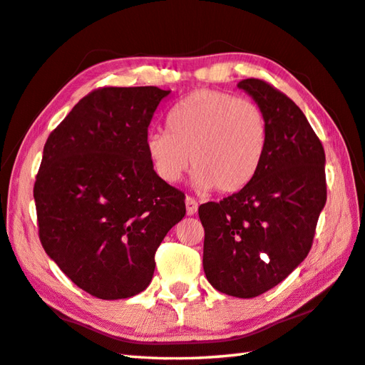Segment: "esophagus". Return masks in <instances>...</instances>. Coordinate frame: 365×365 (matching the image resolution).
Wrapping results in <instances>:
<instances>
[{"mask_svg": "<svg viewBox=\"0 0 365 365\" xmlns=\"http://www.w3.org/2000/svg\"><path fill=\"white\" fill-rule=\"evenodd\" d=\"M185 205H187L188 215H195L197 212V200L195 197L187 196V199H185Z\"/></svg>", "mask_w": 365, "mask_h": 365, "instance_id": "esophagus-1", "label": "esophagus"}]
</instances>
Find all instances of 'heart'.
Listing matches in <instances>:
<instances>
[{
  "label": "heart",
  "instance_id": "1",
  "mask_svg": "<svg viewBox=\"0 0 365 365\" xmlns=\"http://www.w3.org/2000/svg\"><path fill=\"white\" fill-rule=\"evenodd\" d=\"M166 127L145 139L155 173L166 183L180 180L191 161L199 190L230 195L254 180L268 150L267 114L229 92H191L169 111Z\"/></svg>",
  "mask_w": 365,
  "mask_h": 365
}]
</instances>
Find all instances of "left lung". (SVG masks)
Listing matches in <instances>:
<instances>
[{
    "mask_svg": "<svg viewBox=\"0 0 365 365\" xmlns=\"http://www.w3.org/2000/svg\"><path fill=\"white\" fill-rule=\"evenodd\" d=\"M267 114L268 150L254 180L220 202L199 207L204 271L216 290L254 298L306 259L327 204L324 150L306 115L259 78L238 83Z\"/></svg>",
    "mask_w": 365,
    "mask_h": 365,
    "instance_id": "left-lung-1",
    "label": "left lung"
}]
</instances>
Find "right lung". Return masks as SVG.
<instances>
[{
	"mask_svg": "<svg viewBox=\"0 0 365 365\" xmlns=\"http://www.w3.org/2000/svg\"><path fill=\"white\" fill-rule=\"evenodd\" d=\"M169 92L98 88L43 145L34 183L38 238L64 274L96 298L145 290L155 252L187 213L185 195L161 180L145 149L152 115Z\"/></svg>",
	"mask_w": 365,
	"mask_h": 365,
	"instance_id": "add662e5",
	"label": "right lung"
}]
</instances>
